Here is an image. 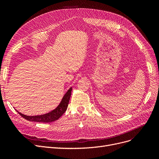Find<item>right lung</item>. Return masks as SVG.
<instances>
[{"label":"right lung","mask_w":159,"mask_h":159,"mask_svg":"<svg viewBox=\"0 0 159 159\" xmlns=\"http://www.w3.org/2000/svg\"><path fill=\"white\" fill-rule=\"evenodd\" d=\"M71 90L72 88H70L69 90L67 91V93L64 95L61 102L58 106L56 108L55 110H53L52 111L49 112L48 113L42 115H37V116H27L22 114L21 113L16 111L19 114L22 116L24 119L28 120L29 121L32 122H54L59 119L61 116L66 111L68 106L69 104V101L70 99L71 94Z\"/></svg>","instance_id":"add662e5"}]
</instances>
